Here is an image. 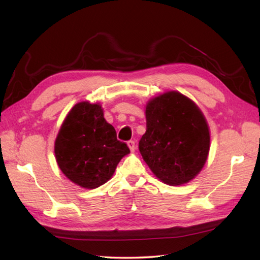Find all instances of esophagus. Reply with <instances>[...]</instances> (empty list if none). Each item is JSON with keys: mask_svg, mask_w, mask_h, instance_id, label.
<instances>
[{"mask_svg": "<svg viewBox=\"0 0 260 260\" xmlns=\"http://www.w3.org/2000/svg\"><path fill=\"white\" fill-rule=\"evenodd\" d=\"M127 145H128L131 152H134L135 151V141H133V140L128 141V142H127Z\"/></svg>", "mask_w": 260, "mask_h": 260, "instance_id": "obj_1", "label": "esophagus"}]
</instances>
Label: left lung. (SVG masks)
Instances as JSON below:
<instances>
[{
	"label": "left lung",
	"mask_w": 260,
	"mask_h": 260,
	"mask_svg": "<svg viewBox=\"0 0 260 260\" xmlns=\"http://www.w3.org/2000/svg\"><path fill=\"white\" fill-rule=\"evenodd\" d=\"M146 132L139 143L143 159L169 185L187 183L200 172L210 148L209 127L201 110L178 91L146 105Z\"/></svg>",
	"instance_id": "8db88e82"
}]
</instances>
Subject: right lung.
<instances>
[{"label":"right lung","instance_id":"right-lung-1","mask_svg":"<svg viewBox=\"0 0 260 260\" xmlns=\"http://www.w3.org/2000/svg\"><path fill=\"white\" fill-rule=\"evenodd\" d=\"M129 148L117 140L114 127L104 118L99 104L75 105L54 143V154L62 173L74 183L96 189L112 178Z\"/></svg>","mask_w":260,"mask_h":260}]
</instances>
